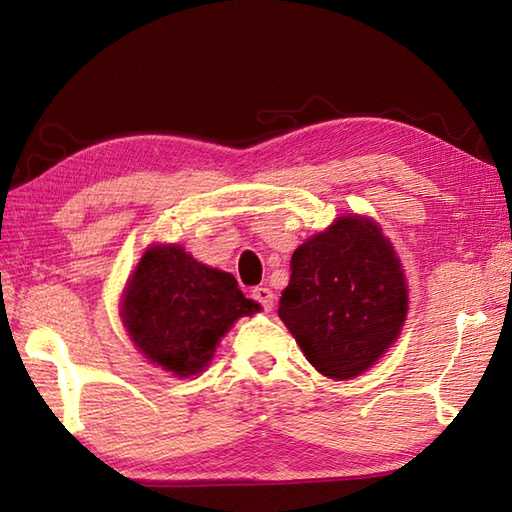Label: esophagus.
<instances>
[{
    "label": "esophagus",
    "instance_id": "esophagus-1",
    "mask_svg": "<svg viewBox=\"0 0 512 512\" xmlns=\"http://www.w3.org/2000/svg\"><path fill=\"white\" fill-rule=\"evenodd\" d=\"M253 299L262 303L264 310H273V306H275V295H273V290L266 288V286H259V288H255V290H253Z\"/></svg>",
    "mask_w": 512,
    "mask_h": 512
}]
</instances>
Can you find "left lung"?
Returning <instances> with one entry per match:
<instances>
[{"label": "left lung", "mask_w": 512, "mask_h": 512, "mask_svg": "<svg viewBox=\"0 0 512 512\" xmlns=\"http://www.w3.org/2000/svg\"><path fill=\"white\" fill-rule=\"evenodd\" d=\"M279 319L319 374L350 380L398 341L409 312L400 257L372 217L345 213L292 255Z\"/></svg>", "instance_id": "obj_1"}]
</instances>
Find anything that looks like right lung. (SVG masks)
<instances>
[{
  "instance_id": "1",
  "label": "right lung",
  "mask_w": 512,
  "mask_h": 512,
  "mask_svg": "<svg viewBox=\"0 0 512 512\" xmlns=\"http://www.w3.org/2000/svg\"><path fill=\"white\" fill-rule=\"evenodd\" d=\"M259 310L231 273L198 262L180 244H149L127 279L118 314L151 365L189 378L211 365L237 319Z\"/></svg>"
}]
</instances>
